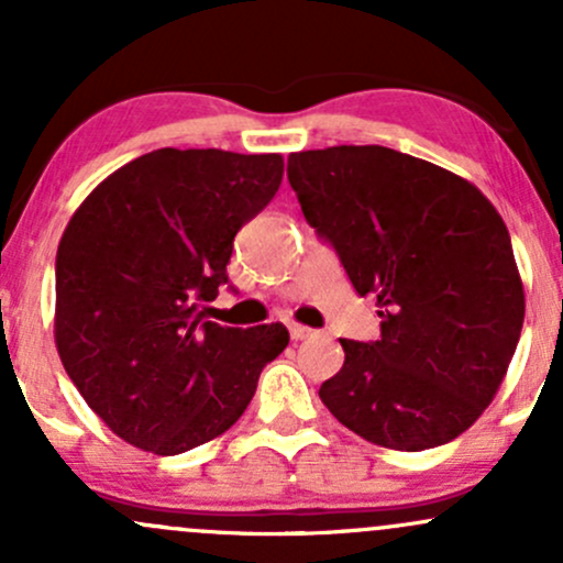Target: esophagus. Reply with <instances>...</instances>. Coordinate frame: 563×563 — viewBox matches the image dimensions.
<instances>
[{
    "label": "esophagus",
    "mask_w": 563,
    "mask_h": 563,
    "mask_svg": "<svg viewBox=\"0 0 563 563\" xmlns=\"http://www.w3.org/2000/svg\"><path fill=\"white\" fill-rule=\"evenodd\" d=\"M288 331H290V339H296V341H301V339H309V335H314L312 328H307V325H299V322H290V325H288Z\"/></svg>",
    "instance_id": "obj_1"
}]
</instances>
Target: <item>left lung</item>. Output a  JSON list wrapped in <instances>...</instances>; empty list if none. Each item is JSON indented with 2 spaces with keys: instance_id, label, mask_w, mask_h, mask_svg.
<instances>
[{
  "instance_id": "left-lung-1",
  "label": "left lung",
  "mask_w": 563,
  "mask_h": 563,
  "mask_svg": "<svg viewBox=\"0 0 563 563\" xmlns=\"http://www.w3.org/2000/svg\"><path fill=\"white\" fill-rule=\"evenodd\" d=\"M307 222L333 243L380 339H341L320 399L349 431L418 452L461 437L493 402L525 325L503 217L468 179L380 145L288 156Z\"/></svg>"
}]
</instances>
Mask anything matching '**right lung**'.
Segmentation results:
<instances>
[{
    "label": "right lung",
    "instance_id": "1",
    "mask_svg": "<svg viewBox=\"0 0 563 563\" xmlns=\"http://www.w3.org/2000/svg\"><path fill=\"white\" fill-rule=\"evenodd\" d=\"M280 179V153L161 147L102 179L70 217L55 262V346L124 442L179 455L224 434L288 346L283 322L243 331L198 312Z\"/></svg>",
    "mask_w": 563,
    "mask_h": 563
}]
</instances>
